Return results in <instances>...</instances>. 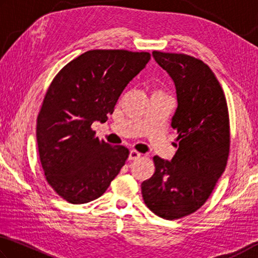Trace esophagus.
I'll use <instances>...</instances> for the list:
<instances>
[{
  "instance_id": "34e87169",
  "label": "esophagus",
  "mask_w": 258,
  "mask_h": 258,
  "mask_svg": "<svg viewBox=\"0 0 258 258\" xmlns=\"http://www.w3.org/2000/svg\"><path fill=\"white\" fill-rule=\"evenodd\" d=\"M142 156V154L139 152H137V151H135V150H133V151H130V153H129V160L130 161H134V160H138L139 157Z\"/></svg>"
}]
</instances>
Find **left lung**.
<instances>
[{"label": "left lung", "mask_w": 258, "mask_h": 258, "mask_svg": "<svg viewBox=\"0 0 258 258\" xmlns=\"http://www.w3.org/2000/svg\"><path fill=\"white\" fill-rule=\"evenodd\" d=\"M172 78L178 107L171 125L178 148L171 161L154 156L155 172L142 183L146 206L166 220L196 212L224 172L230 150L227 99L213 71L186 54L153 52Z\"/></svg>", "instance_id": "8db88e82"}]
</instances>
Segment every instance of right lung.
Returning a JSON list of instances; mask_svg holds the SVG:
<instances>
[{"label":"right lung","mask_w":258,"mask_h":258,"mask_svg":"<svg viewBox=\"0 0 258 258\" xmlns=\"http://www.w3.org/2000/svg\"><path fill=\"white\" fill-rule=\"evenodd\" d=\"M151 60L147 52L92 49L63 67L45 95L36 137L45 178L71 204L101 197L129 151L98 139L94 121L105 122L125 86Z\"/></svg>","instance_id":"1"}]
</instances>
